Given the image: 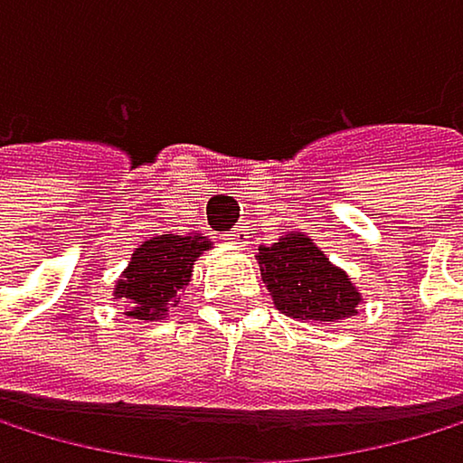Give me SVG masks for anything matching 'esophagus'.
<instances>
[{
	"label": "esophagus",
	"mask_w": 463,
	"mask_h": 463,
	"mask_svg": "<svg viewBox=\"0 0 463 463\" xmlns=\"http://www.w3.org/2000/svg\"><path fill=\"white\" fill-rule=\"evenodd\" d=\"M247 239H250V236H247V230H244V227H233V230L227 233V241H230V244H236V247H244Z\"/></svg>",
	"instance_id": "obj_1"
}]
</instances>
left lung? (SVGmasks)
<instances>
[{
  "instance_id": "8db88e82",
  "label": "left lung",
  "mask_w": 463,
  "mask_h": 463,
  "mask_svg": "<svg viewBox=\"0 0 463 463\" xmlns=\"http://www.w3.org/2000/svg\"><path fill=\"white\" fill-rule=\"evenodd\" d=\"M260 278L269 288L275 308L297 322L333 325L358 314L361 291L306 233L280 236L258 250Z\"/></svg>"
}]
</instances>
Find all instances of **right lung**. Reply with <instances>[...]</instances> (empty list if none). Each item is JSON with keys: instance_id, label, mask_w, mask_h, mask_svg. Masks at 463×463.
I'll return each instance as SVG.
<instances>
[{"instance_id": "right-lung-1", "label": "right lung", "mask_w": 463, "mask_h": 463, "mask_svg": "<svg viewBox=\"0 0 463 463\" xmlns=\"http://www.w3.org/2000/svg\"><path fill=\"white\" fill-rule=\"evenodd\" d=\"M213 241L203 233L155 236L138 244L113 286V302H124V317L164 319L180 302L191 283L194 260L208 252Z\"/></svg>"}]
</instances>
